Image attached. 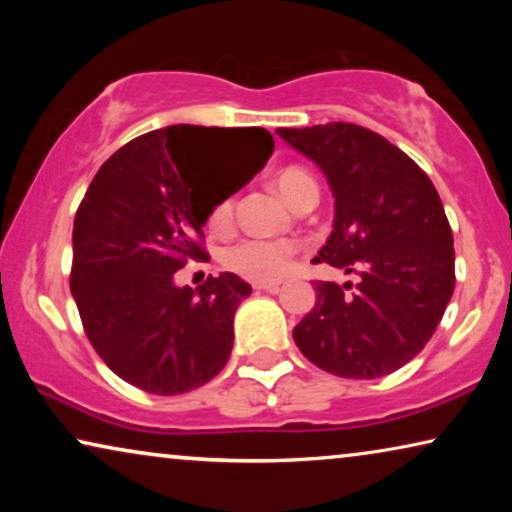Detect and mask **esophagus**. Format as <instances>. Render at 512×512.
<instances>
[{"label": "esophagus", "instance_id": "obj_1", "mask_svg": "<svg viewBox=\"0 0 512 512\" xmlns=\"http://www.w3.org/2000/svg\"><path fill=\"white\" fill-rule=\"evenodd\" d=\"M254 289H258V291H268V293H277V291H279V284H277V282H256Z\"/></svg>", "mask_w": 512, "mask_h": 512}]
</instances>
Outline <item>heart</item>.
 <instances>
[{
	"instance_id": "heart-1",
	"label": "heart",
	"mask_w": 512,
	"mask_h": 512,
	"mask_svg": "<svg viewBox=\"0 0 512 512\" xmlns=\"http://www.w3.org/2000/svg\"><path fill=\"white\" fill-rule=\"evenodd\" d=\"M275 186L282 198L296 209L307 198H317L319 188L317 181L303 167H284L277 172ZM235 200L223 198L216 202L209 212V228L228 230L233 226ZM293 256H296V244L286 240H261V237H244V240L230 244L223 249L221 263L235 275L251 282H275L289 272Z\"/></svg>"
}]
</instances>
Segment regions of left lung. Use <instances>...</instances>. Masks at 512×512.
Wrapping results in <instances>:
<instances>
[{
  "label": "left lung",
  "instance_id": "1",
  "mask_svg": "<svg viewBox=\"0 0 512 512\" xmlns=\"http://www.w3.org/2000/svg\"><path fill=\"white\" fill-rule=\"evenodd\" d=\"M317 163L335 198L333 233L314 263L361 282H317V303L293 328L300 352L326 373L373 380L422 352L454 291L452 228L415 160L354 123L279 128Z\"/></svg>",
  "mask_w": 512,
  "mask_h": 512
}]
</instances>
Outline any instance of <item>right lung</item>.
I'll return each instance as SVG.
<instances>
[{
    "label": "right lung",
    "mask_w": 512,
    "mask_h": 512,
    "mask_svg": "<svg viewBox=\"0 0 512 512\" xmlns=\"http://www.w3.org/2000/svg\"><path fill=\"white\" fill-rule=\"evenodd\" d=\"M272 149L263 128L170 125L132 139L90 181L76 209L69 286L90 345L132 387L184 394L226 366L251 286L221 272L179 289L174 272L207 256L202 228L230 195L208 184L213 165L245 163L235 193Z\"/></svg>",
    "instance_id": "right-lung-1"
}]
</instances>
